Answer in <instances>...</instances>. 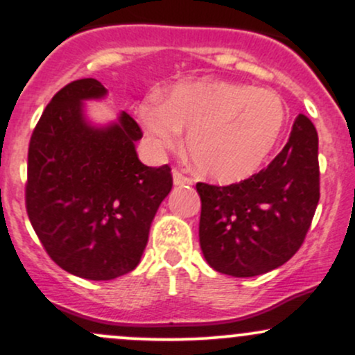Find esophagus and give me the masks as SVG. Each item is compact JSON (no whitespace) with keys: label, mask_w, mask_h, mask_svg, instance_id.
<instances>
[{"label":"esophagus","mask_w":355,"mask_h":355,"mask_svg":"<svg viewBox=\"0 0 355 355\" xmlns=\"http://www.w3.org/2000/svg\"><path fill=\"white\" fill-rule=\"evenodd\" d=\"M173 183L175 185H191L193 180L187 177V175H183L180 170H173Z\"/></svg>","instance_id":"1"}]
</instances>
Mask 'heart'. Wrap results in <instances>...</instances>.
Listing matches in <instances>:
<instances>
[{"instance_id":"1","label":"heart","mask_w":355,"mask_h":355,"mask_svg":"<svg viewBox=\"0 0 355 355\" xmlns=\"http://www.w3.org/2000/svg\"><path fill=\"white\" fill-rule=\"evenodd\" d=\"M150 138L173 148L189 130L195 168L215 182L250 177L274 150L285 125V105L272 89L232 81L175 85L166 100L150 96L138 107Z\"/></svg>"}]
</instances>
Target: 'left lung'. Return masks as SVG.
Listing matches in <instances>:
<instances>
[{"mask_svg": "<svg viewBox=\"0 0 355 355\" xmlns=\"http://www.w3.org/2000/svg\"><path fill=\"white\" fill-rule=\"evenodd\" d=\"M198 237L211 268L255 277L284 266L304 243L320 198L319 137L305 115L267 168L218 187L198 182Z\"/></svg>", "mask_w": 355, "mask_h": 355, "instance_id": "1", "label": "left lung"}]
</instances>
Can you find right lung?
<instances>
[{
    "label": "right lung",
    "instance_id": "1",
    "mask_svg": "<svg viewBox=\"0 0 355 355\" xmlns=\"http://www.w3.org/2000/svg\"><path fill=\"white\" fill-rule=\"evenodd\" d=\"M105 95L95 78L68 83L44 108L28 148L31 225L56 266L88 280L116 279L138 266L173 185L168 165L138 160L144 133L128 113L105 128L88 123L81 101Z\"/></svg>",
    "mask_w": 355,
    "mask_h": 355
}]
</instances>
